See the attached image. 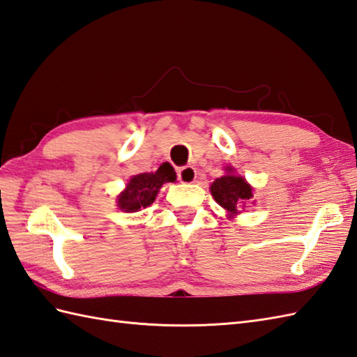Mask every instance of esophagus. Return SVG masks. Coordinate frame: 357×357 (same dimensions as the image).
<instances>
[{
    "instance_id": "esophagus-1",
    "label": "esophagus",
    "mask_w": 357,
    "mask_h": 357,
    "mask_svg": "<svg viewBox=\"0 0 357 357\" xmlns=\"http://www.w3.org/2000/svg\"><path fill=\"white\" fill-rule=\"evenodd\" d=\"M196 176L197 172L192 165H184V167L178 169V179L181 182H184V184H192V182L196 181Z\"/></svg>"
}]
</instances>
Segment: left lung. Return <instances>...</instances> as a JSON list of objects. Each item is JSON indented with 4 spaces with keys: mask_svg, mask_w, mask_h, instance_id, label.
<instances>
[{
    "mask_svg": "<svg viewBox=\"0 0 357 357\" xmlns=\"http://www.w3.org/2000/svg\"><path fill=\"white\" fill-rule=\"evenodd\" d=\"M229 175L218 178L211 185V195L214 196L220 206L228 210L231 214H236L240 204L252 197V188L242 176L233 175V170L227 169Z\"/></svg>",
    "mask_w": 357,
    "mask_h": 357,
    "instance_id": "obj_1",
    "label": "left lung"
}]
</instances>
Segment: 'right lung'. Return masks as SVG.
I'll return each instance as SVG.
<instances>
[{
    "mask_svg": "<svg viewBox=\"0 0 357 357\" xmlns=\"http://www.w3.org/2000/svg\"><path fill=\"white\" fill-rule=\"evenodd\" d=\"M176 173L167 162L155 173H139L134 176L126 187V190L119 196V206L124 211H138L153 204L164 182H175Z\"/></svg>",
    "mask_w": 357,
    "mask_h": 357,
    "instance_id": "obj_1",
    "label": "right lung"
}]
</instances>
